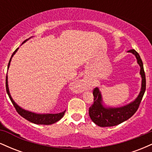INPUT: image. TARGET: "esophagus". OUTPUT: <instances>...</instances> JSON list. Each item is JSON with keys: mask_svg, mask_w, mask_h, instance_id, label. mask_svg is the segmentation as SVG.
Returning a JSON list of instances; mask_svg holds the SVG:
<instances>
[{"mask_svg": "<svg viewBox=\"0 0 152 152\" xmlns=\"http://www.w3.org/2000/svg\"><path fill=\"white\" fill-rule=\"evenodd\" d=\"M76 85H77L79 91H83L87 88V84L84 81H78L76 82Z\"/></svg>", "mask_w": 152, "mask_h": 152, "instance_id": "34e87169", "label": "esophagus"}]
</instances>
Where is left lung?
I'll return each mask as SVG.
<instances>
[{"label": "left lung", "instance_id": "8db88e82", "mask_svg": "<svg viewBox=\"0 0 152 152\" xmlns=\"http://www.w3.org/2000/svg\"><path fill=\"white\" fill-rule=\"evenodd\" d=\"M127 52L133 53L137 59V63L140 66V75L142 76V88L137 98L126 106L118 108L104 107L103 105L102 96L99 88H95L93 91L94 104L89 107L88 114L91 119L101 127L114 126L126 121L135 114L139 109L142 99L146 90V76L144 73L143 62L140 56L134 49Z\"/></svg>", "mask_w": 152, "mask_h": 152}]
</instances>
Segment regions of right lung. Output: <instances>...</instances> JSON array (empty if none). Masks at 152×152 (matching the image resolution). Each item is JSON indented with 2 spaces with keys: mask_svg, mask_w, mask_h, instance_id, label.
Segmentation results:
<instances>
[{
  "mask_svg": "<svg viewBox=\"0 0 152 152\" xmlns=\"http://www.w3.org/2000/svg\"><path fill=\"white\" fill-rule=\"evenodd\" d=\"M27 41V40H26ZM25 41H23V43H25ZM22 43V44H23ZM18 48H17L16 50L13 52V53L12 54L11 57H10V59L9 61V63H8V69L10 66V61H11V58H13V55L16 53V51L18 50ZM6 91L7 94H8V96L11 101L12 104L14 106L15 110H16L17 112L22 117L26 118L28 121L32 122V123L36 124H43V125H50L52 124L56 123L63 116H64V114H65L66 111H63V112L58 113V114H36V113L31 112V111H28L27 110H25L22 109L21 107H20L18 104L15 103L14 101L12 99L11 96H10V92H9V88H8V76H6Z\"/></svg>",
  "mask_w": 152,
  "mask_h": 152,
  "instance_id": "1",
  "label": "right lung"
}]
</instances>
